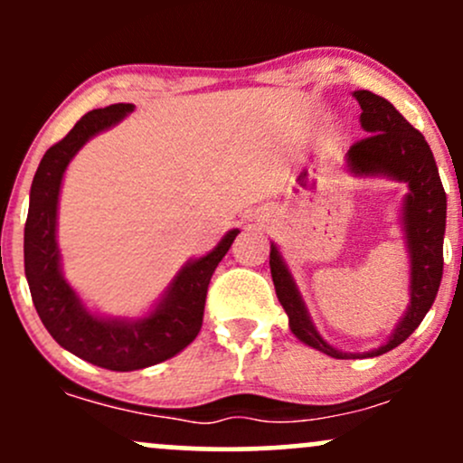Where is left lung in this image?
Listing matches in <instances>:
<instances>
[{
	"instance_id": "1",
	"label": "left lung",
	"mask_w": 463,
	"mask_h": 463,
	"mask_svg": "<svg viewBox=\"0 0 463 463\" xmlns=\"http://www.w3.org/2000/svg\"><path fill=\"white\" fill-rule=\"evenodd\" d=\"M361 106V126L368 137L353 143L348 161L357 174H387L405 180L411 194L405 202V231L409 254H411V305L398 324L385 346L372 350L370 357L383 354L401 346L420 326L435 296L444 272V228H446V194L439 180L433 152L424 141L422 132L392 106L372 91H354ZM269 269L280 305L289 316V326L300 342L320 350L335 359H350L359 354L339 353L317 335L307 316L291 274L280 261L279 250H269ZM364 357V354H361Z\"/></svg>"
}]
</instances>
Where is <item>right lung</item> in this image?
Wrapping results in <instances>:
<instances>
[{
	"instance_id": "1",
	"label": "right lung",
	"mask_w": 463,
	"mask_h": 463,
	"mask_svg": "<svg viewBox=\"0 0 463 463\" xmlns=\"http://www.w3.org/2000/svg\"><path fill=\"white\" fill-rule=\"evenodd\" d=\"M132 109V104L95 109L45 152L32 180L24 232L25 276L41 322L69 353L99 368L117 372L161 364L176 357L194 342L202 326L211 276L239 232L231 231L213 252L189 263L172 283L167 298L143 320H102L80 305L78 296L62 279L58 261L56 209L62 174L89 137L124 119Z\"/></svg>"
}]
</instances>
